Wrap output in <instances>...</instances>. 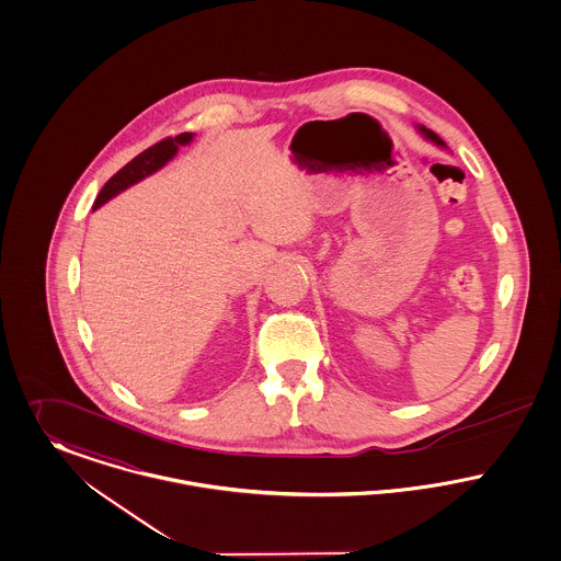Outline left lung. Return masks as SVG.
<instances>
[{
	"mask_svg": "<svg viewBox=\"0 0 561 561\" xmlns=\"http://www.w3.org/2000/svg\"><path fill=\"white\" fill-rule=\"evenodd\" d=\"M420 131H422V135L426 137V139H430V141H434L436 146H445V141L436 135L434 131H430V129H426V127H420Z\"/></svg>",
	"mask_w": 561,
	"mask_h": 561,
	"instance_id": "left-lung-1",
	"label": "left lung"
}]
</instances>
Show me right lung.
<instances>
[{"label":"right lung","instance_id":"right-lung-1","mask_svg":"<svg viewBox=\"0 0 561 561\" xmlns=\"http://www.w3.org/2000/svg\"><path fill=\"white\" fill-rule=\"evenodd\" d=\"M193 137H195L193 133H180V135H175V137H165V139H161L159 144H154V146H150L148 150H144L141 154H137L133 161H129L121 171H116V173L105 182V186L101 188V193L98 195V201H95V207H93V209H98L105 201L116 197V195L123 193L125 188L137 184L139 180L148 178L150 173L159 171L161 167L165 165L167 161H171V159L175 157L178 148L191 144Z\"/></svg>","mask_w":561,"mask_h":561}]
</instances>
